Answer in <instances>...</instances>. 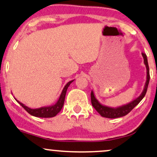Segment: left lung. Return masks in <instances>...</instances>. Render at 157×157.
<instances>
[{
    "mask_svg": "<svg viewBox=\"0 0 157 157\" xmlns=\"http://www.w3.org/2000/svg\"><path fill=\"white\" fill-rule=\"evenodd\" d=\"M142 56L144 57V64L146 67V81L145 83V86L143 90L142 93L140 94V96L135 98L132 101H131L129 103L123 105L117 108H112L109 106L102 105L100 102L97 100V98L94 96V92L92 90L91 92V102H92V105L93 107L95 108V110L100 114V116L102 117L108 118V119H115V118H119L126 116L140 102L143 98L146 95L147 92V89H148V83L150 80V75H149V67H148V59H147V56L144 53H142Z\"/></svg>",
    "mask_w": 157,
    "mask_h": 157,
    "instance_id": "left-lung-1",
    "label": "left lung"
}]
</instances>
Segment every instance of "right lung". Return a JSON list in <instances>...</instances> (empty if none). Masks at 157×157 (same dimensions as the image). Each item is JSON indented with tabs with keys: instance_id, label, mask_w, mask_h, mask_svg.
<instances>
[{
	"instance_id": "obj_1",
	"label": "right lung",
	"mask_w": 157,
	"mask_h": 157,
	"mask_svg": "<svg viewBox=\"0 0 157 157\" xmlns=\"http://www.w3.org/2000/svg\"><path fill=\"white\" fill-rule=\"evenodd\" d=\"M74 80L71 81L68 83H67V84L64 86L63 91H62L60 96H59V99L57 100V101L55 102V104L52 105H48V106H43V107H40L38 108H30L25 105V104L22 103L21 102H19V100L15 99L17 101V102L20 105H22L28 113H29L30 115L36 117H40V118H51L55 117L57 114L61 111V109L63 107L64 102H65V94H66V92L67 88L70 86V84L72 83Z\"/></svg>"
}]
</instances>
